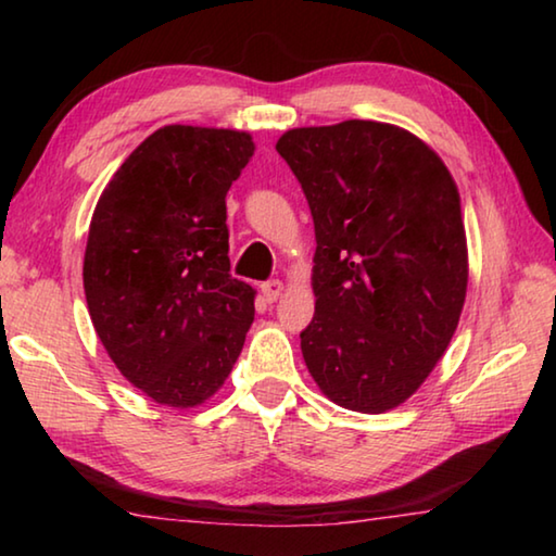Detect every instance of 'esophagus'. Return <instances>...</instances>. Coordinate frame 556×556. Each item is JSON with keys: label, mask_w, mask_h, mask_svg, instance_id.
I'll use <instances>...</instances> for the list:
<instances>
[{"label": "esophagus", "mask_w": 556, "mask_h": 556, "mask_svg": "<svg viewBox=\"0 0 556 556\" xmlns=\"http://www.w3.org/2000/svg\"><path fill=\"white\" fill-rule=\"evenodd\" d=\"M262 294H265V299L269 301V304H275V301L285 294V281L279 279H271V281H265L262 285Z\"/></svg>", "instance_id": "esophagus-1"}]
</instances>
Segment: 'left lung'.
Listing matches in <instances>:
<instances>
[{"label":"left lung","instance_id":"8db88e82","mask_svg":"<svg viewBox=\"0 0 556 556\" xmlns=\"http://www.w3.org/2000/svg\"><path fill=\"white\" fill-rule=\"evenodd\" d=\"M277 152L316 230L306 368L338 407H400L437 368L464 312L468 242L454 176L425 139L390 122L296 127Z\"/></svg>","mask_w":556,"mask_h":556}]
</instances>
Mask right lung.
Instances as JSON below:
<instances>
[{
    "mask_svg": "<svg viewBox=\"0 0 556 556\" xmlns=\"http://www.w3.org/2000/svg\"><path fill=\"white\" fill-rule=\"evenodd\" d=\"M255 154L250 131L166 125L100 193L83 289L110 361L149 400L191 409L240 357L257 291L230 277L225 195Z\"/></svg>",
    "mask_w": 556,
    "mask_h": 556,
    "instance_id": "obj_1",
    "label": "right lung"
}]
</instances>
